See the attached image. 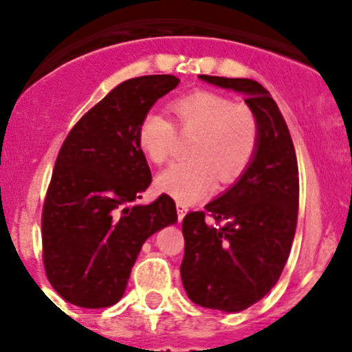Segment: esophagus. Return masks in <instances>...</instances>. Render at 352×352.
Instances as JSON below:
<instances>
[{"mask_svg": "<svg viewBox=\"0 0 352 352\" xmlns=\"http://www.w3.org/2000/svg\"><path fill=\"white\" fill-rule=\"evenodd\" d=\"M176 211H178V220L182 222L183 217L186 214V206L183 203H176Z\"/></svg>", "mask_w": 352, "mask_h": 352, "instance_id": "esophagus-1", "label": "esophagus"}]
</instances>
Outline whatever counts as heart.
Segmentation results:
<instances>
[{
	"mask_svg": "<svg viewBox=\"0 0 352 352\" xmlns=\"http://www.w3.org/2000/svg\"><path fill=\"white\" fill-rule=\"evenodd\" d=\"M179 132L195 133L188 148L190 160L173 164L157 178L162 192L188 204L210 194L217 185L238 182L250 167L259 146V121L250 107L229 96L197 89L170 102ZM173 120L148 113L139 123L138 142L153 164L170 158L178 141Z\"/></svg>",
	"mask_w": 352,
	"mask_h": 352,
	"instance_id": "heart-1",
	"label": "heart"
}]
</instances>
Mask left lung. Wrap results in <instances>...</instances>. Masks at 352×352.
I'll list each match as a JSON object with an SVG mask.
<instances>
[{
  "mask_svg": "<svg viewBox=\"0 0 352 352\" xmlns=\"http://www.w3.org/2000/svg\"><path fill=\"white\" fill-rule=\"evenodd\" d=\"M201 79L245 93L261 138L256 158L239 182L203 211L185 214L179 272L195 305L239 312L272 291L287 263L300 203L296 151L275 100L259 82L214 76Z\"/></svg>",
  "mask_w": 352,
  "mask_h": 352,
  "instance_id": "1",
  "label": "left lung"
}]
</instances>
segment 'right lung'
Returning a JSON list of instances; mask_svg holds the SVG:
<instances>
[{"label":"right lung","instance_id":"add662e5","mask_svg":"<svg viewBox=\"0 0 352 352\" xmlns=\"http://www.w3.org/2000/svg\"><path fill=\"white\" fill-rule=\"evenodd\" d=\"M178 82L174 76L121 82L61 144L43 201L42 259L49 282L68 303L82 309L118 303L142 243L178 220L167 194L133 206L151 183L139 123Z\"/></svg>","mask_w":352,"mask_h":352}]
</instances>
